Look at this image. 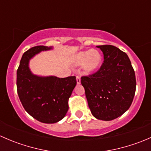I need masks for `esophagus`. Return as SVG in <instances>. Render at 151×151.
Listing matches in <instances>:
<instances>
[{"label":"esophagus","mask_w":151,"mask_h":151,"mask_svg":"<svg viewBox=\"0 0 151 151\" xmlns=\"http://www.w3.org/2000/svg\"><path fill=\"white\" fill-rule=\"evenodd\" d=\"M76 78H77V84H80V83H81V80H80V77H79V76H77V77H76Z\"/></svg>","instance_id":"esophagus-1"}]
</instances>
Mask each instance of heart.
Here are the masks:
<instances>
[{
    "mask_svg": "<svg viewBox=\"0 0 151 151\" xmlns=\"http://www.w3.org/2000/svg\"><path fill=\"white\" fill-rule=\"evenodd\" d=\"M102 63V55L99 51L88 50L77 52L73 58V64L76 66L83 65L85 74H91L98 70Z\"/></svg>",
    "mask_w": 151,
    "mask_h": 151,
    "instance_id": "obj_1",
    "label": "heart"
}]
</instances>
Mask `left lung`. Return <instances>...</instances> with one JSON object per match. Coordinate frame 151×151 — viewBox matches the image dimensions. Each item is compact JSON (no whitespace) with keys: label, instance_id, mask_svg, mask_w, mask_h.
Listing matches in <instances>:
<instances>
[{"label":"left lung","instance_id":"left-lung-1","mask_svg":"<svg viewBox=\"0 0 151 151\" xmlns=\"http://www.w3.org/2000/svg\"><path fill=\"white\" fill-rule=\"evenodd\" d=\"M104 63L95 74L82 77L87 101L96 118L112 121L129 109L136 91L133 67L126 55L112 45L97 46Z\"/></svg>","mask_w":151,"mask_h":151}]
</instances>
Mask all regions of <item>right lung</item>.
<instances>
[{
  "label": "right lung",
  "mask_w": 151,
  "mask_h": 151,
  "mask_svg": "<svg viewBox=\"0 0 151 151\" xmlns=\"http://www.w3.org/2000/svg\"><path fill=\"white\" fill-rule=\"evenodd\" d=\"M52 47L36 46L29 49L21 58L17 71V88L24 109L33 118L42 123H55L66 116L68 99L77 85L76 77L59 78L33 74L29 62L42 51Z\"/></svg>",
  "instance_id": "right-lung-1"
}]
</instances>
